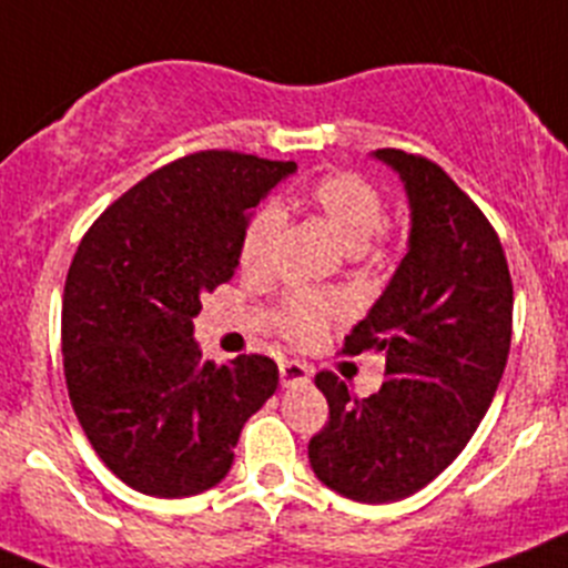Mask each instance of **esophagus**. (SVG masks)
<instances>
[{
	"label": "esophagus",
	"mask_w": 568,
	"mask_h": 568,
	"mask_svg": "<svg viewBox=\"0 0 568 568\" xmlns=\"http://www.w3.org/2000/svg\"><path fill=\"white\" fill-rule=\"evenodd\" d=\"M278 376H281V385L284 387H304V385H310L312 371L306 368L304 362L284 359L278 365Z\"/></svg>",
	"instance_id": "obj_1"
}]
</instances>
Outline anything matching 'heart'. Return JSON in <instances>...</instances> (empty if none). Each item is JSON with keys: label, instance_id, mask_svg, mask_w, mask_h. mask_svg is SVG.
Returning <instances> with one entry per match:
<instances>
[{"label": "heart", "instance_id": "obj_1", "mask_svg": "<svg viewBox=\"0 0 568 568\" xmlns=\"http://www.w3.org/2000/svg\"><path fill=\"white\" fill-rule=\"evenodd\" d=\"M306 203L332 225L334 234L345 242L351 253L365 251L368 242L382 234L385 194L359 172H328L306 189ZM281 231H284V214L275 203H264L247 217L240 236V264L245 273L262 275L273 267ZM337 315V298L298 290V293H290L281 301L278 332L293 343L306 345L321 337Z\"/></svg>", "mask_w": 568, "mask_h": 568}]
</instances>
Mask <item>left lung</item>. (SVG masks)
Returning <instances> with one entry per match:
<instances>
[{
	"label": "left lung",
	"instance_id": "8db88e82",
	"mask_svg": "<svg viewBox=\"0 0 568 568\" xmlns=\"http://www.w3.org/2000/svg\"><path fill=\"white\" fill-rule=\"evenodd\" d=\"M376 159L407 189L409 251L343 351H385L387 379L356 398L321 371L328 420L310 440L317 479L365 505L415 494L466 449L494 402L513 334L510 270L477 203L424 155L385 148Z\"/></svg>",
	"mask_w": 568,
	"mask_h": 568
}]
</instances>
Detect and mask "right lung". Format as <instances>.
Here are the masks:
<instances>
[{"label":"right lung","instance_id":"1","mask_svg":"<svg viewBox=\"0 0 568 568\" xmlns=\"http://www.w3.org/2000/svg\"><path fill=\"white\" fill-rule=\"evenodd\" d=\"M295 161L183 155L128 189L80 240L63 290V374L100 460L133 490L203 494L278 385L270 356L200 359L194 315L240 264L247 212Z\"/></svg>","mask_w":568,"mask_h":568}]
</instances>
